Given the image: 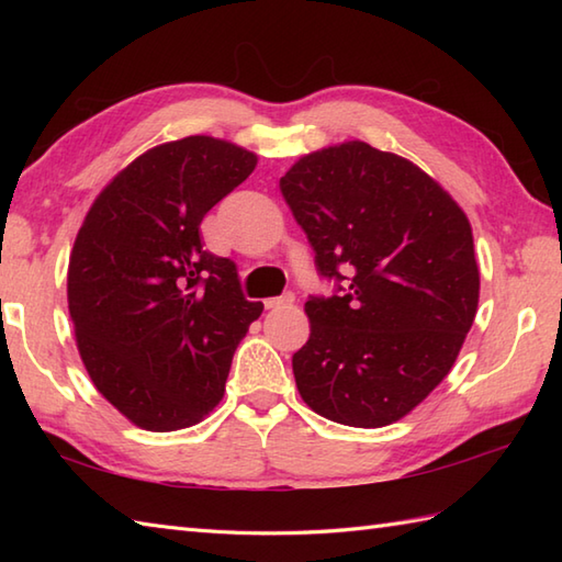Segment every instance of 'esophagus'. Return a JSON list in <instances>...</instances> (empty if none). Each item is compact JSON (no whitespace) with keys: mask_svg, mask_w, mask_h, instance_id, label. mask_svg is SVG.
<instances>
[{"mask_svg":"<svg viewBox=\"0 0 562 562\" xmlns=\"http://www.w3.org/2000/svg\"><path fill=\"white\" fill-rule=\"evenodd\" d=\"M294 304V294L288 292L282 296H272V300H266V308H282V306H292Z\"/></svg>","mask_w":562,"mask_h":562,"instance_id":"34e87169","label":"esophagus"}]
</instances>
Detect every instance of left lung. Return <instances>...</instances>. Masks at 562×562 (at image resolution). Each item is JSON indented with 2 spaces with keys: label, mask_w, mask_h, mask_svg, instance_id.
Returning a JSON list of instances; mask_svg holds the SVG:
<instances>
[{
  "label": "left lung",
  "mask_w": 562,
  "mask_h": 562,
  "mask_svg": "<svg viewBox=\"0 0 562 562\" xmlns=\"http://www.w3.org/2000/svg\"><path fill=\"white\" fill-rule=\"evenodd\" d=\"M280 190L338 282L304 304L300 396L340 425L401 420L449 374L479 312L469 217L420 166L360 139L306 154Z\"/></svg>",
  "instance_id": "obj_1"
}]
</instances>
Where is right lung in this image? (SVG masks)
I'll list each match as a JSON object with an SVG mask.
<instances>
[{
	"instance_id": "obj_1",
	"label": "right lung",
	"mask_w": 562,
	"mask_h": 562,
	"mask_svg": "<svg viewBox=\"0 0 562 562\" xmlns=\"http://www.w3.org/2000/svg\"><path fill=\"white\" fill-rule=\"evenodd\" d=\"M258 157L193 135L142 154L83 217L67 270L81 362L101 396L149 432L214 411L236 345L260 316L234 260L202 248L200 222Z\"/></svg>"
}]
</instances>
